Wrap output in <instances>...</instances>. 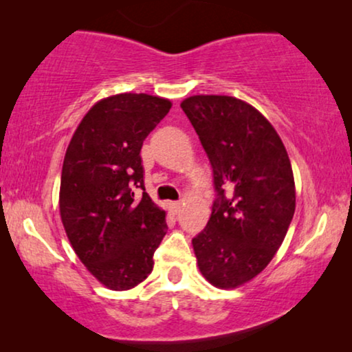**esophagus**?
I'll list each match as a JSON object with an SVG mask.
<instances>
[{
  "mask_svg": "<svg viewBox=\"0 0 352 352\" xmlns=\"http://www.w3.org/2000/svg\"><path fill=\"white\" fill-rule=\"evenodd\" d=\"M170 206H171L173 213H177V211L181 210V201H173V204H171Z\"/></svg>",
  "mask_w": 352,
  "mask_h": 352,
  "instance_id": "esophagus-1",
  "label": "esophagus"
}]
</instances>
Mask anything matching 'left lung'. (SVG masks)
<instances>
[{"instance_id":"8db88e82","label":"left lung","mask_w":352,"mask_h":352,"mask_svg":"<svg viewBox=\"0 0 352 352\" xmlns=\"http://www.w3.org/2000/svg\"><path fill=\"white\" fill-rule=\"evenodd\" d=\"M181 107L213 168L216 200L192 239L200 272L237 288L271 263L295 214V179L282 139L252 105L230 96H192Z\"/></svg>"}]
</instances>
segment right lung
Here are the masks:
<instances>
[{"label":"right lung","instance_id":"1","mask_svg":"<svg viewBox=\"0 0 352 352\" xmlns=\"http://www.w3.org/2000/svg\"><path fill=\"white\" fill-rule=\"evenodd\" d=\"M168 99L124 93L89 109L67 147L59 208L76 256L110 290L147 278L166 234V213L144 187L141 148L170 112ZM143 190L141 199L133 197Z\"/></svg>","mask_w":352,"mask_h":352}]
</instances>
